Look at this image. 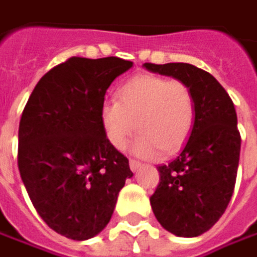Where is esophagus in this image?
Segmentation results:
<instances>
[{
    "mask_svg": "<svg viewBox=\"0 0 257 257\" xmlns=\"http://www.w3.org/2000/svg\"><path fill=\"white\" fill-rule=\"evenodd\" d=\"M129 167H131L132 171H137L141 167V162L137 161V160H129Z\"/></svg>",
    "mask_w": 257,
    "mask_h": 257,
    "instance_id": "obj_1",
    "label": "esophagus"
}]
</instances>
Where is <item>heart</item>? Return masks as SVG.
I'll return each mask as SVG.
<instances>
[{"label": "heart", "mask_w": 257, "mask_h": 257, "mask_svg": "<svg viewBox=\"0 0 257 257\" xmlns=\"http://www.w3.org/2000/svg\"><path fill=\"white\" fill-rule=\"evenodd\" d=\"M195 122V97L191 87L178 79L154 74L135 76L100 107V123L109 144L122 151L132 134H141L132 152L155 158L160 151L171 155L184 145Z\"/></svg>", "instance_id": "b5f03b06"}]
</instances>
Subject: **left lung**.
Here are the masks:
<instances>
[{
    "label": "left lung",
    "mask_w": 257,
    "mask_h": 257,
    "mask_svg": "<svg viewBox=\"0 0 257 257\" xmlns=\"http://www.w3.org/2000/svg\"><path fill=\"white\" fill-rule=\"evenodd\" d=\"M150 72L183 80L195 97V122L177 158L158 165L150 201L162 227L180 237L210 230L229 206L240 157L237 115L229 93L206 70L188 63H145Z\"/></svg>",
    "instance_id": "8db88e82"
}]
</instances>
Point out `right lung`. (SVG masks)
<instances>
[{"label":"right lung","mask_w":257,"mask_h":257,"mask_svg":"<svg viewBox=\"0 0 257 257\" xmlns=\"http://www.w3.org/2000/svg\"><path fill=\"white\" fill-rule=\"evenodd\" d=\"M132 67L119 57H70L36 84L20 120L18 170L46 224L87 240L106 227L134 174L100 123L110 83Z\"/></svg>","instance_id":"1"}]
</instances>
